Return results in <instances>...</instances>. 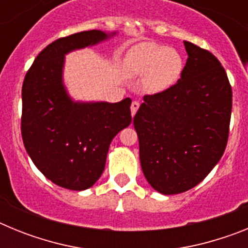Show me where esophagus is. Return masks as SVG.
<instances>
[{"label":"esophagus","mask_w":248,"mask_h":248,"mask_svg":"<svg viewBox=\"0 0 248 248\" xmlns=\"http://www.w3.org/2000/svg\"><path fill=\"white\" fill-rule=\"evenodd\" d=\"M139 107H140V103L138 102V100H133V103H131V107H130L131 115H133V117H134L135 113H137V111H138Z\"/></svg>","instance_id":"34e87169"}]
</instances>
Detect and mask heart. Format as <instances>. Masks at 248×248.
I'll use <instances>...</instances> for the list:
<instances>
[{"instance_id": "1", "label": "heart", "mask_w": 248, "mask_h": 248, "mask_svg": "<svg viewBox=\"0 0 248 248\" xmlns=\"http://www.w3.org/2000/svg\"><path fill=\"white\" fill-rule=\"evenodd\" d=\"M183 58L175 49L156 43H143L126 56L125 71L131 77H146L145 88L159 92L174 84L183 72Z\"/></svg>"}]
</instances>
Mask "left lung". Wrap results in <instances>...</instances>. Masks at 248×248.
<instances>
[{"mask_svg":"<svg viewBox=\"0 0 248 248\" xmlns=\"http://www.w3.org/2000/svg\"><path fill=\"white\" fill-rule=\"evenodd\" d=\"M187 61L168 89L145 94L134 117L144 176L174 195L200 184L226 149L232 109L227 74L211 52L185 41Z\"/></svg>","mask_w":248,"mask_h":248,"instance_id":"8db88e82","label":"left lung"}]
</instances>
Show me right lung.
Listing matches in <instances>:
<instances>
[{
	"label": "right lung",
	"instance_id": "1",
	"mask_svg": "<svg viewBox=\"0 0 248 248\" xmlns=\"http://www.w3.org/2000/svg\"><path fill=\"white\" fill-rule=\"evenodd\" d=\"M92 30L62 37L36 57L22 85L21 133L28 155L47 179L69 190L93 186L109 145L131 123L130 98L119 103H73L62 84L64 54L107 38Z\"/></svg>",
	"mask_w": 248,
	"mask_h": 248
}]
</instances>
